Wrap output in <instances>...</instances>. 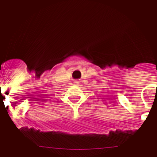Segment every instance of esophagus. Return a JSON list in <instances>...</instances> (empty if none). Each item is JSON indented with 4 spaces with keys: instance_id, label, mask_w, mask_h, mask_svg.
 Segmentation results:
<instances>
[{
    "instance_id": "34e87169",
    "label": "esophagus",
    "mask_w": 157,
    "mask_h": 157,
    "mask_svg": "<svg viewBox=\"0 0 157 157\" xmlns=\"http://www.w3.org/2000/svg\"><path fill=\"white\" fill-rule=\"evenodd\" d=\"M77 82H75V83H77Z\"/></svg>"
}]
</instances>
